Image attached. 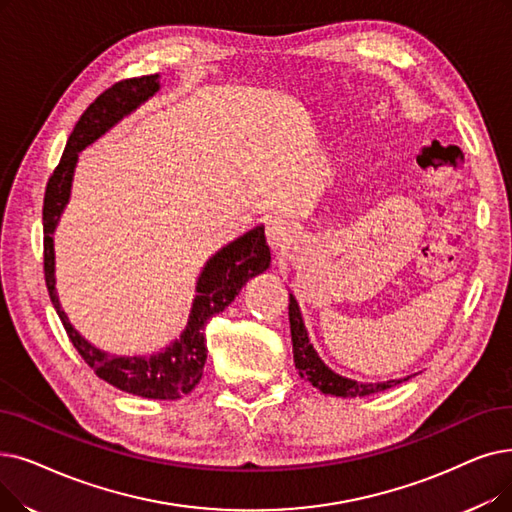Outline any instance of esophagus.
I'll return each instance as SVG.
<instances>
[{
	"label": "esophagus",
	"instance_id": "obj_1",
	"mask_svg": "<svg viewBox=\"0 0 512 512\" xmlns=\"http://www.w3.org/2000/svg\"><path fill=\"white\" fill-rule=\"evenodd\" d=\"M265 234H268V240H270L276 255H282L288 249V244H291V228H288L286 221L280 217H274L268 221V226H265Z\"/></svg>",
	"mask_w": 512,
	"mask_h": 512
}]
</instances>
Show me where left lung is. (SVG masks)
Segmentation results:
<instances>
[{
	"mask_svg": "<svg viewBox=\"0 0 512 512\" xmlns=\"http://www.w3.org/2000/svg\"><path fill=\"white\" fill-rule=\"evenodd\" d=\"M288 322H291V337H293V358L295 366L299 370L301 379L314 385L318 391L330 397H364L379 393L385 389H391L399 383L408 381L410 376H404V379H391V381H379V383H362V381H353L347 379V376L337 374L332 368L324 364V360L318 355L316 347L311 345L307 328L301 316L299 303L295 295L291 293V303H288Z\"/></svg>",
	"mask_w": 512,
	"mask_h": 512,
	"instance_id": "left-lung-1",
	"label": "left lung"
}]
</instances>
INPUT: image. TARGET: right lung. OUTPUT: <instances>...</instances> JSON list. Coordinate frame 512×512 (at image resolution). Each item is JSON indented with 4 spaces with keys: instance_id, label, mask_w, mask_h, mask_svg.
Segmentation results:
<instances>
[{
    "instance_id": "1",
    "label": "right lung",
    "mask_w": 512,
    "mask_h": 512,
    "mask_svg": "<svg viewBox=\"0 0 512 512\" xmlns=\"http://www.w3.org/2000/svg\"><path fill=\"white\" fill-rule=\"evenodd\" d=\"M159 90V75L121 81L96 98V102L90 104V108L77 121L69 142H66L60 165L50 177L46 198H43V270H46L52 305L64 324L66 335L81 353L85 364L102 381L125 393L148 399H180L190 393L203 376L207 362V322L221 314L251 278L270 268L272 255L261 224L230 240L205 261L201 274L196 278L194 301L186 328L180 332V337L159 351L119 355L100 349L73 326L60 305L56 291L54 234L66 205L71 201L79 152L98 142L115 125L136 113Z\"/></svg>"
}]
</instances>
